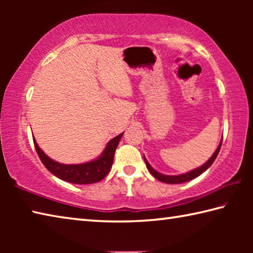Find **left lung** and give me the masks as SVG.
Instances as JSON below:
<instances>
[{
	"instance_id": "obj_1",
	"label": "left lung",
	"mask_w": 253,
	"mask_h": 253,
	"mask_svg": "<svg viewBox=\"0 0 253 253\" xmlns=\"http://www.w3.org/2000/svg\"><path fill=\"white\" fill-rule=\"evenodd\" d=\"M221 145H222V139L219 144V146L215 149V152L213 153V155L209 158V161H207L204 163L202 166H200V168L195 169H192L190 172L187 173H184V174H179V175H165V174H162L160 172H157L156 169H154L152 168V165L149 164L147 162L146 158L144 156V161H145V164H146V168L149 170V173H151L154 177L158 181H161L163 183H168V184H181V183H185L187 181H191V179H194L198 176H200L201 174L204 173L205 170H207L210 166L213 164V162L215 161V158L217 156V154L220 152V148H221Z\"/></svg>"
}]
</instances>
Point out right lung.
<instances>
[{
    "label": "right lung",
    "instance_id": "add662e5",
    "mask_svg": "<svg viewBox=\"0 0 253 253\" xmlns=\"http://www.w3.org/2000/svg\"><path fill=\"white\" fill-rule=\"evenodd\" d=\"M123 135L124 132L110 139L107 143L104 152L96 160L83 163V164H62V163L55 162L48 155H45V153L39 147L36 139H33V143L41 162L54 176L62 181L74 184H91L101 181L109 173L111 166H113L115 151H116Z\"/></svg>",
    "mask_w": 253,
    "mask_h": 253
}]
</instances>
